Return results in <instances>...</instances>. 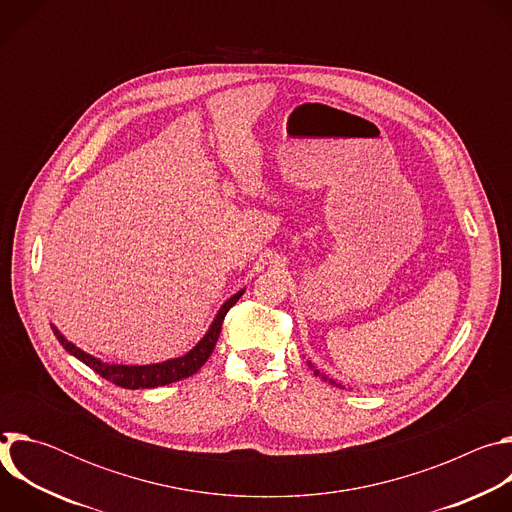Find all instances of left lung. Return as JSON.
<instances>
[{"mask_svg": "<svg viewBox=\"0 0 512 512\" xmlns=\"http://www.w3.org/2000/svg\"><path fill=\"white\" fill-rule=\"evenodd\" d=\"M314 375H320V371H314ZM322 379H324V381H326V377H322ZM330 383H332V385H336V383H334V381H330Z\"/></svg>", "mask_w": 512, "mask_h": 512, "instance_id": "8db88e82", "label": "left lung"}]
</instances>
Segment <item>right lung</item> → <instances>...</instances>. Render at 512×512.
Listing matches in <instances>:
<instances>
[{"mask_svg":"<svg viewBox=\"0 0 512 512\" xmlns=\"http://www.w3.org/2000/svg\"><path fill=\"white\" fill-rule=\"evenodd\" d=\"M243 296V291L235 294L233 298H229L223 308L218 310L214 322L210 324L208 332L204 334V338L184 356L180 358H172V360H164L158 364H143V367H127V364H111V362H103L101 358H95L91 354H87L85 350L77 348L72 342H68L56 326H52L54 336L58 338V342L64 346L66 352H70L72 356H77L79 360H83L89 369H93L97 375H101L103 379L111 381L117 387L123 389H154V387H162V385H170L182 379H188L190 375H194L202 364L208 360V356L212 354L218 334H221L223 328V320L227 316V312L237 304V300Z\"/></svg>","mask_w":512,"mask_h":512,"instance_id":"obj_1","label":"right lung"}]
</instances>
